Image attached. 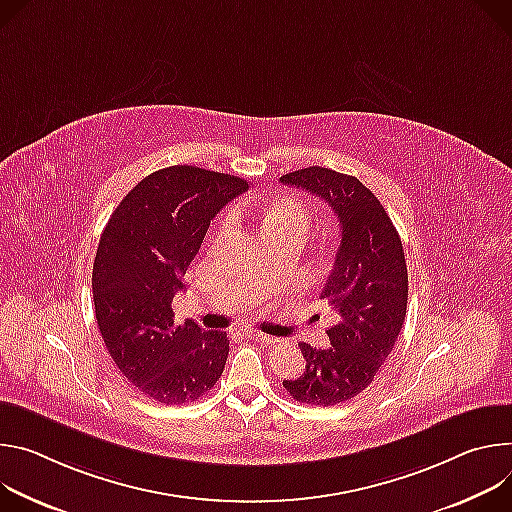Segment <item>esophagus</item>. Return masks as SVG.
Wrapping results in <instances>:
<instances>
[{
    "label": "esophagus",
    "instance_id": "1",
    "mask_svg": "<svg viewBox=\"0 0 512 512\" xmlns=\"http://www.w3.org/2000/svg\"><path fill=\"white\" fill-rule=\"evenodd\" d=\"M246 333H248V337L256 339V342H260V344H274V342H278L276 337H272V335H266V333H262V331H256V329H248Z\"/></svg>",
    "mask_w": 512,
    "mask_h": 512
}]
</instances>
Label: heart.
<instances>
[{
    "instance_id": "1",
    "label": "heart",
    "mask_w": 512,
    "mask_h": 512,
    "mask_svg": "<svg viewBox=\"0 0 512 512\" xmlns=\"http://www.w3.org/2000/svg\"><path fill=\"white\" fill-rule=\"evenodd\" d=\"M268 221H285V223H295V225H301L303 230L307 227V211L295 203V201H285L276 205L270 213H268Z\"/></svg>"
}]
</instances>
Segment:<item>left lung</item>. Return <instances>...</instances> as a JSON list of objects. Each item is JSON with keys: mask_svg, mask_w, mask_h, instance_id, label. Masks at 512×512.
I'll return each mask as SVG.
<instances>
[{"mask_svg": "<svg viewBox=\"0 0 512 512\" xmlns=\"http://www.w3.org/2000/svg\"><path fill=\"white\" fill-rule=\"evenodd\" d=\"M280 183L323 199L342 234L321 291L337 311V323L327 329L331 346L299 344L305 372L282 380L295 401L329 407L370 386L396 344L409 297L405 250L380 201L356 177L309 166L282 175Z\"/></svg>", "mask_w": 512, "mask_h": 512, "instance_id": "left-lung-1", "label": "left lung"}]
</instances>
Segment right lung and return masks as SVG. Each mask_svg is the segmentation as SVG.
Wrapping results in <instances>:
<instances>
[{
  "mask_svg": "<svg viewBox=\"0 0 512 512\" xmlns=\"http://www.w3.org/2000/svg\"><path fill=\"white\" fill-rule=\"evenodd\" d=\"M248 191L234 175L175 164L142 179L111 213L93 262L95 317L109 356L142 394L193 403L219 380L230 337L175 323L173 299L217 211Z\"/></svg>",
  "mask_w": 512,
  "mask_h": 512,
  "instance_id": "1",
  "label": "right lung"
}]
</instances>
